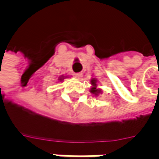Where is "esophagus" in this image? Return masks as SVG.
I'll return each mask as SVG.
<instances>
[{
    "label": "esophagus",
    "instance_id": "34e87169",
    "mask_svg": "<svg viewBox=\"0 0 159 159\" xmlns=\"http://www.w3.org/2000/svg\"><path fill=\"white\" fill-rule=\"evenodd\" d=\"M74 76H75L76 78H78V79H80V78H82L83 74H82L81 72H79V73H75V74H74Z\"/></svg>",
    "mask_w": 159,
    "mask_h": 159
}]
</instances>
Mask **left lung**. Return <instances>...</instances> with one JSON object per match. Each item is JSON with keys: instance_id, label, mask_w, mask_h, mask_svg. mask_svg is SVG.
I'll use <instances>...</instances> for the list:
<instances>
[{"instance_id": "obj_1", "label": "left lung", "mask_w": 159, "mask_h": 159, "mask_svg": "<svg viewBox=\"0 0 159 159\" xmlns=\"http://www.w3.org/2000/svg\"><path fill=\"white\" fill-rule=\"evenodd\" d=\"M97 80H90V83H91V85H92V87H91V89H90V92L91 93H93V94H95V95H98L99 93H101L102 92V89H97Z\"/></svg>"}]
</instances>
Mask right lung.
<instances>
[{
    "label": "right lung",
    "instance_id": "add662e5",
    "mask_svg": "<svg viewBox=\"0 0 159 159\" xmlns=\"http://www.w3.org/2000/svg\"><path fill=\"white\" fill-rule=\"evenodd\" d=\"M62 79H63V78H59V80H63Z\"/></svg>",
    "mask_w": 159,
    "mask_h": 159
}]
</instances>
